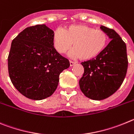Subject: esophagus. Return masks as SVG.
<instances>
[{
	"instance_id": "obj_1",
	"label": "esophagus",
	"mask_w": 134,
	"mask_h": 134,
	"mask_svg": "<svg viewBox=\"0 0 134 134\" xmlns=\"http://www.w3.org/2000/svg\"><path fill=\"white\" fill-rule=\"evenodd\" d=\"M69 64H70V66H73V65H74L75 64V63L73 62V61H69Z\"/></svg>"
}]
</instances>
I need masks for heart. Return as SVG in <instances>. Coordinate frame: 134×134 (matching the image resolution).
Listing matches in <instances>:
<instances>
[{
	"mask_svg": "<svg viewBox=\"0 0 134 134\" xmlns=\"http://www.w3.org/2000/svg\"><path fill=\"white\" fill-rule=\"evenodd\" d=\"M108 42L103 30L86 25H72L64 30L57 29L53 35V43L58 53L64 54L72 46L71 55L74 58L89 60L102 52Z\"/></svg>",
	"mask_w": 134,
	"mask_h": 134,
	"instance_id": "obj_1",
	"label": "heart"
}]
</instances>
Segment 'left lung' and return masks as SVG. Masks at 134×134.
<instances>
[{
  "instance_id": "8db88e82",
  "label": "left lung",
  "mask_w": 134,
  "mask_h": 134,
  "mask_svg": "<svg viewBox=\"0 0 134 134\" xmlns=\"http://www.w3.org/2000/svg\"><path fill=\"white\" fill-rule=\"evenodd\" d=\"M111 40L96 58L81 63L84 73L79 87L88 98L102 100L108 98L120 87L127 73L126 44L114 29L102 26Z\"/></svg>"
}]
</instances>
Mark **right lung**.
Returning <instances> with one entry per match:
<instances>
[{
	"instance_id": "right-lung-1",
	"label": "right lung",
	"mask_w": 134,
	"mask_h": 134,
	"mask_svg": "<svg viewBox=\"0 0 134 134\" xmlns=\"http://www.w3.org/2000/svg\"><path fill=\"white\" fill-rule=\"evenodd\" d=\"M53 32L45 25L29 26L12 41L8 74L14 87L29 99L41 100L51 96L60 73L70 65L54 48Z\"/></svg>"
}]
</instances>
